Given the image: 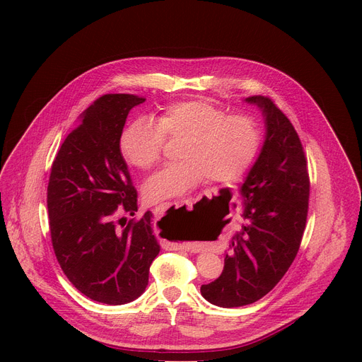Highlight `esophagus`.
<instances>
[{"label": "esophagus", "instance_id": "1", "mask_svg": "<svg viewBox=\"0 0 362 362\" xmlns=\"http://www.w3.org/2000/svg\"><path fill=\"white\" fill-rule=\"evenodd\" d=\"M182 206V204H186L187 208H192V204H193V199L190 197V199H186V200H182V202H175V203H169V202H166V203H162V204H159V208L158 209H165V208H170V206ZM176 249H182V250H187V252H194L196 250V247L194 246H192V245H176Z\"/></svg>", "mask_w": 362, "mask_h": 362}]
</instances>
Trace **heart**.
I'll return each instance as SVG.
<instances>
[{"label":"heart","instance_id":"heart-1","mask_svg":"<svg viewBox=\"0 0 362 362\" xmlns=\"http://www.w3.org/2000/svg\"><path fill=\"white\" fill-rule=\"evenodd\" d=\"M166 139L182 140L177 148L182 160L144 182L148 202L186 194L206 177L221 183L235 180L253 162L261 132L250 117L229 116L211 101L190 100L168 106L156 123L133 122L122 136L120 148L130 165L146 170L160 162Z\"/></svg>","mask_w":362,"mask_h":362}]
</instances>
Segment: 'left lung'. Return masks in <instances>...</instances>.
Listing matches in <instances>:
<instances>
[{"label":"left lung","instance_id":"1","mask_svg":"<svg viewBox=\"0 0 362 362\" xmlns=\"http://www.w3.org/2000/svg\"><path fill=\"white\" fill-rule=\"evenodd\" d=\"M245 101L262 112L265 140L238 190L245 223L229 243L223 272L200 286L221 308L253 303L274 289L295 259L308 215L309 176L298 133L271 98Z\"/></svg>","mask_w":362,"mask_h":362}]
</instances>
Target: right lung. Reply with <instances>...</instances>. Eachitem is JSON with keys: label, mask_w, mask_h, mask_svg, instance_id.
Wrapping results in <instances>:
<instances>
[{"label": "right lung", "mask_w": 362, "mask_h": 362, "mask_svg": "<svg viewBox=\"0 0 362 362\" xmlns=\"http://www.w3.org/2000/svg\"><path fill=\"white\" fill-rule=\"evenodd\" d=\"M146 98L105 94L83 112L51 166L47 189L51 242L69 281L87 298L123 305L148 284L160 252L151 212L117 228L113 216L137 212V192L120 150L130 110Z\"/></svg>", "instance_id": "1"}]
</instances>
